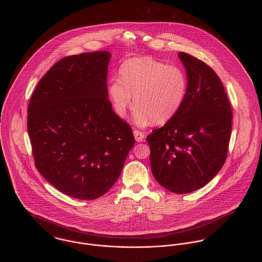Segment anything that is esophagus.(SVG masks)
Masks as SVG:
<instances>
[{"mask_svg": "<svg viewBox=\"0 0 262 262\" xmlns=\"http://www.w3.org/2000/svg\"><path fill=\"white\" fill-rule=\"evenodd\" d=\"M133 133H134L135 140H136L137 142H141V141H143V139H144V133H143V132L138 131V130H135Z\"/></svg>", "mask_w": 262, "mask_h": 262, "instance_id": "1", "label": "esophagus"}]
</instances>
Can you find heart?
I'll return each mask as SVG.
<instances>
[{"label":"heart","instance_id":"1","mask_svg":"<svg viewBox=\"0 0 262 262\" xmlns=\"http://www.w3.org/2000/svg\"><path fill=\"white\" fill-rule=\"evenodd\" d=\"M119 77L109 81L108 95L116 113L125 117L134 103V122L146 126L163 124L180 110L187 93L185 73L152 57L132 58L120 68Z\"/></svg>","mask_w":262,"mask_h":262}]
</instances>
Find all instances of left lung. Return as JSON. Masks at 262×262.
<instances>
[{"label":"left lung","instance_id":"obj_1","mask_svg":"<svg viewBox=\"0 0 262 262\" xmlns=\"http://www.w3.org/2000/svg\"><path fill=\"white\" fill-rule=\"evenodd\" d=\"M187 93L177 114L147 136L154 178L167 190L185 194L206 185L222 168L231 135L232 111L214 70L178 53Z\"/></svg>","mask_w":262,"mask_h":262}]
</instances>
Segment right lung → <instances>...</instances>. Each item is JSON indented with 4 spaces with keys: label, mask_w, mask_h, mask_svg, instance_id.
<instances>
[{
    "label": "right lung",
    "mask_w": 262,
    "mask_h": 262,
    "mask_svg": "<svg viewBox=\"0 0 262 262\" xmlns=\"http://www.w3.org/2000/svg\"><path fill=\"white\" fill-rule=\"evenodd\" d=\"M107 51L55 63L28 106V133L35 165L62 193L93 200L117 181L135 144L132 129L108 100Z\"/></svg>",
    "instance_id": "add662e5"
}]
</instances>
